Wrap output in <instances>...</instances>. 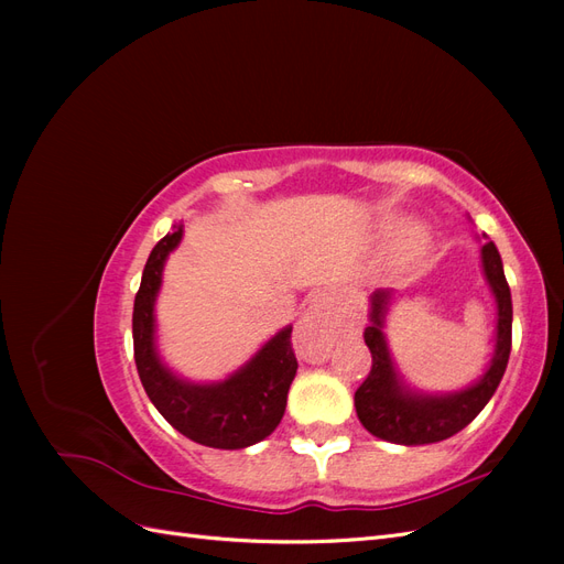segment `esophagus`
<instances>
[{
	"label": "esophagus",
	"instance_id": "obj_1",
	"mask_svg": "<svg viewBox=\"0 0 564 564\" xmlns=\"http://www.w3.org/2000/svg\"><path fill=\"white\" fill-rule=\"evenodd\" d=\"M334 346V327L327 313V305L315 301L308 313H305L294 329V348L311 362H324Z\"/></svg>",
	"mask_w": 564,
	"mask_h": 564
}]
</instances>
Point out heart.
I'll list each match as a JSON object with an SVG mask.
<instances>
[{"instance_id": "heart-1", "label": "heart", "mask_w": 564, "mask_h": 564, "mask_svg": "<svg viewBox=\"0 0 564 564\" xmlns=\"http://www.w3.org/2000/svg\"><path fill=\"white\" fill-rule=\"evenodd\" d=\"M421 245H423V235L419 230H409L406 240H404V249L406 251H419Z\"/></svg>"}]
</instances>
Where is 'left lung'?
<instances>
[{
  "instance_id": "8db88e82",
  "label": "left lung",
  "mask_w": 564,
  "mask_h": 564,
  "mask_svg": "<svg viewBox=\"0 0 564 564\" xmlns=\"http://www.w3.org/2000/svg\"><path fill=\"white\" fill-rule=\"evenodd\" d=\"M482 265L499 303L497 352H494V360L480 383L454 392V395H416L400 383L383 338V313L390 294L377 292L371 296V324L365 329V344L371 350V371L365 383L355 390L357 419L371 435L398 442V445H431V442L447 440L464 431L491 400L510 357L513 303H510L501 256L489 240L482 245Z\"/></svg>"
}]
</instances>
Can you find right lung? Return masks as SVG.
I'll return each mask as SVG.
<instances>
[{"instance_id":"1","label":"right lung","mask_w":564,"mask_h":564,"mask_svg":"<svg viewBox=\"0 0 564 564\" xmlns=\"http://www.w3.org/2000/svg\"><path fill=\"white\" fill-rule=\"evenodd\" d=\"M181 237L183 226L176 224L150 251L143 268L131 319L135 369L150 402L178 433L204 447L245 449L268 437L284 416L286 392L299 369L292 348V327L272 336L247 367L224 383L195 386L176 379L160 362L152 344V332H155L152 305L162 284L166 256L178 247Z\"/></svg>"}]
</instances>
